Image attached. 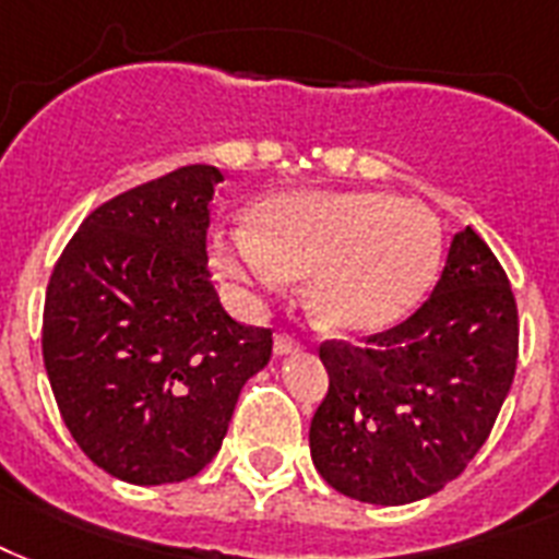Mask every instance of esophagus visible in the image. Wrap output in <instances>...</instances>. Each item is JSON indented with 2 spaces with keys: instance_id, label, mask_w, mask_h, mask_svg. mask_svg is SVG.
<instances>
[{
  "instance_id": "34e87169",
  "label": "esophagus",
  "mask_w": 559,
  "mask_h": 559,
  "mask_svg": "<svg viewBox=\"0 0 559 559\" xmlns=\"http://www.w3.org/2000/svg\"><path fill=\"white\" fill-rule=\"evenodd\" d=\"M306 347V341L297 338L294 332H280L274 338V349L276 356H288V353H300V349Z\"/></svg>"
}]
</instances>
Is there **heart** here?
<instances>
[{
    "instance_id": "b5f03b06",
    "label": "heart",
    "mask_w": 559,
    "mask_h": 559,
    "mask_svg": "<svg viewBox=\"0 0 559 559\" xmlns=\"http://www.w3.org/2000/svg\"><path fill=\"white\" fill-rule=\"evenodd\" d=\"M440 227L417 201L384 192H294L253 212V233L221 250V267L274 288L309 276V311L338 335L400 323L437 274Z\"/></svg>"
}]
</instances>
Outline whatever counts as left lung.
<instances>
[{"instance_id":"obj_1","label":"left lung","mask_w":559,"mask_h":559,"mask_svg":"<svg viewBox=\"0 0 559 559\" xmlns=\"http://www.w3.org/2000/svg\"><path fill=\"white\" fill-rule=\"evenodd\" d=\"M516 356L508 274L466 227L411 318L365 335L358 347L320 344L329 391L309 428L320 478L370 504H408L443 490L490 437Z\"/></svg>"}]
</instances>
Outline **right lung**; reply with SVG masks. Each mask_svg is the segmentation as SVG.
Segmentation results:
<instances>
[{
  "label": "right lung",
  "mask_w": 559,
  "mask_h": 559,
  "mask_svg": "<svg viewBox=\"0 0 559 559\" xmlns=\"http://www.w3.org/2000/svg\"><path fill=\"white\" fill-rule=\"evenodd\" d=\"M215 166L116 194L49 276L43 361L60 417L95 466L128 484L186 481L210 464L271 329L221 306L206 230Z\"/></svg>",
  "instance_id": "1"
}]
</instances>
